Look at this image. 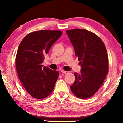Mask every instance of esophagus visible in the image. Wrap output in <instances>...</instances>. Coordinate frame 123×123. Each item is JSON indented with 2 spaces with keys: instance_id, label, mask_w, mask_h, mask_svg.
I'll list each match as a JSON object with an SVG mask.
<instances>
[{
  "instance_id": "obj_1",
  "label": "esophagus",
  "mask_w": 123,
  "mask_h": 123,
  "mask_svg": "<svg viewBox=\"0 0 123 123\" xmlns=\"http://www.w3.org/2000/svg\"><path fill=\"white\" fill-rule=\"evenodd\" d=\"M61 72H62V73H65V74H68V73H69V72L65 71H64V70H61Z\"/></svg>"
}]
</instances>
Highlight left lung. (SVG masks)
<instances>
[{"label": "left lung", "mask_w": 123, "mask_h": 123, "mask_svg": "<svg viewBox=\"0 0 123 123\" xmlns=\"http://www.w3.org/2000/svg\"><path fill=\"white\" fill-rule=\"evenodd\" d=\"M81 66V73H74L72 92L81 99L89 98L100 89L108 72V58L104 42L93 33L84 29L66 31Z\"/></svg>", "instance_id": "8db88e82"}]
</instances>
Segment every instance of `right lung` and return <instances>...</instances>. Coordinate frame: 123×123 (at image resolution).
<instances>
[{
	"mask_svg": "<svg viewBox=\"0 0 123 123\" xmlns=\"http://www.w3.org/2000/svg\"><path fill=\"white\" fill-rule=\"evenodd\" d=\"M60 31L40 30L23 39L17 50L15 63L18 78L32 97L43 99L53 91L58 72L42 65L45 56L61 36Z\"/></svg>",
	"mask_w": 123,
	"mask_h": 123,
	"instance_id": "right-lung-1",
	"label": "right lung"
}]
</instances>
